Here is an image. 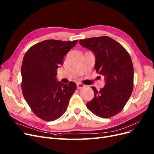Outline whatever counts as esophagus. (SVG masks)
<instances>
[{
  "mask_svg": "<svg viewBox=\"0 0 154 154\" xmlns=\"http://www.w3.org/2000/svg\"><path fill=\"white\" fill-rule=\"evenodd\" d=\"M77 89H82L85 87V86L84 84H81V83H77Z\"/></svg>",
  "mask_w": 154,
  "mask_h": 154,
  "instance_id": "1",
  "label": "esophagus"
}]
</instances>
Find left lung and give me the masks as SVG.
Masks as SVG:
<instances>
[{
  "label": "left lung",
  "instance_id": "8db88e82",
  "mask_svg": "<svg viewBox=\"0 0 154 154\" xmlns=\"http://www.w3.org/2000/svg\"><path fill=\"white\" fill-rule=\"evenodd\" d=\"M95 56L94 68L105 77V85L97 90L87 108L96 116L110 118L120 112L131 95L134 70L131 56L122 45L108 36L79 40Z\"/></svg>",
  "mask_w": 154,
  "mask_h": 154
}]
</instances>
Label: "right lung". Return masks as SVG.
Returning <instances> with one entry per match:
<instances>
[{
    "label": "right lung",
    "mask_w": 154,
    "mask_h": 154,
    "mask_svg": "<svg viewBox=\"0 0 154 154\" xmlns=\"http://www.w3.org/2000/svg\"><path fill=\"white\" fill-rule=\"evenodd\" d=\"M77 43V40H45L33 45L23 57V94L33 112L44 121H53L61 117L77 89L75 83L63 84L56 79L57 69Z\"/></svg>",
    "instance_id": "right-lung-1"
}]
</instances>
